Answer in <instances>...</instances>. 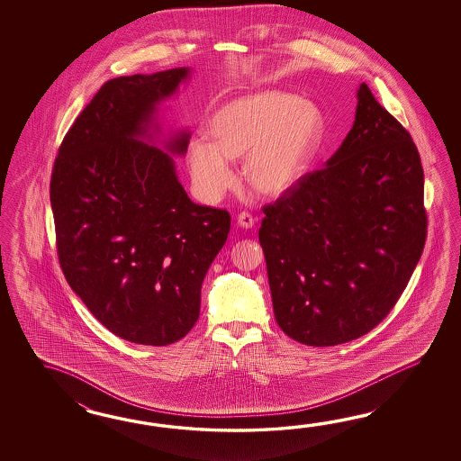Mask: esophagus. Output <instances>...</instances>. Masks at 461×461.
<instances>
[{
  "label": "esophagus",
  "instance_id": "1",
  "mask_svg": "<svg viewBox=\"0 0 461 461\" xmlns=\"http://www.w3.org/2000/svg\"><path fill=\"white\" fill-rule=\"evenodd\" d=\"M237 224L240 227H245V229H252L255 226L254 216L244 211V212H240L237 216Z\"/></svg>",
  "mask_w": 461,
  "mask_h": 461
}]
</instances>
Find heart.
<instances>
[{"mask_svg":"<svg viewBox=\"0 0 461 461\" xmlns=\"http://www.w3.org/2000/svg\"><path fill=\"white\" fill-rule=\"evenodd\" d=\"M211 140L193 137L187 165L207 203L221 201L235 185L230 159L245 157L244 177L260 196H280L300 181L323 133L318 107L294 94L265 90L235 98L209 122Z\"/></svg>","mask_w":461,"mask_h":461,"instance_id":"heart-1","label":"heart"}]
</instances>
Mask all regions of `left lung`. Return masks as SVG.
Returning <instances> with one entry per match:
<instances>
[{"instance_id":"obj_1","label":"left lung","mask_w":461,"mask_h":461,"mask_svg":"<svg viewBox=\"0 0 461 461\" xmlns=\"http://www.w3.org/2000/svg\"><path fill=\"white\" fill-rule=\"evenodd\" d=\"M264 214L258 240L278 326L306 346L357 339L391 313L423 252L419 149L361 84L339 149Z\"/></svg>"}]
</instances>
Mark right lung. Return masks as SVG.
<instances>
[{
  "label": "right lung",
  "mask_w": 461,
  "mask_h": 461,
  "mask_svg": "<svg viewBox=\"0 0 461 461\" xmlns=\"http://www.w3.org/2000/svg\"><path fill=\"white\" fill-rule=\"evenodd\" d=\"M189 69L112 78L60 143L50 206L60 268L108 331L167 346L196 324L201 285L226 244V209L199 206L177 181L173 158L149 137L157 105ZM189 133L167 141L183 155Z\"/></svg>",
  "instance_id": "add662e5"
}]
</instances>
